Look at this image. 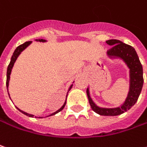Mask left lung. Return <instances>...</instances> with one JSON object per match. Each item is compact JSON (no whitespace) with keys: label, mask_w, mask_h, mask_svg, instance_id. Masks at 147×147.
<instances>
[{"label":"left lung","mask_w":147,"mask_h":147,"mask_svg":"<svg viewBox=\"0 0 147 147\" xmlns=\"http://www.w3.org/2000/svg\"><path fill=\"white\" fill-rule=\"evenodd\" d=\"M106 43L111 46V48L107 51V55L110 58H121L127 67L130 68V89L127 98L123 105L116 108H101L96 105L89 95V89H87V95L92 110L100 115L115 116L123 114L130 110L137 101L142 92L143 86V69L139 60L138 55L134 47L125 44L116 39H110L106 41Z\"/></svg>","instance_id":"1"}]
</instances>
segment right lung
I'll return each mask as SVG.
<instances>
[{"instance_id": "add662e5", "label": "right lung", "mask_w": 147, "mask_h": 147, "mask_svg": "<svg viewBox=\"0 0 147 147\" xmlns=\"http://www.w3.org/2000/svg\"><path fill=\"white\" fill-rule=\"evenodd\" d=\"M36 41L42 42H46V40H43V39H39V40H36ZM31 43H32V42H31V41H29V42H24L23 44H22V45L18 46V47L16 48V50L14 51L13 55H12V57H11V62H10V63H9V65H8V67H7V72H6V88H7V90H8V86H9V80H10V75H11V69H12V68H13V65H14V63H15V62H16V58H18V56L20 55V53H22V51H23L26 47H28ZM72 86H73V84L70 86V88H69L68 90H70V89H71ZM8 94H9V93H8ZM67 95H68V94H67ZM65 105H66V102L63 104V105L59 110H57V111H56V112H54V113H53V114H51L49 116L57 114V113H58V112H60L61 110L64 108ZM17 109H18V108H17ZM18 110H20L22 114L26 115L29 116V117H33V116H34L33 115H30V114H28V113H26V112H24V111L21 110L20 109H18ZM35 118H37V117L35 116ZM38 118H42V117H38Z\"/></svg>"}]
</instances>
